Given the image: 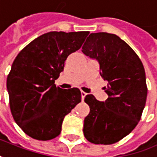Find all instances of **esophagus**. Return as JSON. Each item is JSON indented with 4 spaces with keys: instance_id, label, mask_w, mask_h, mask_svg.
Returning a JSON list of instances; mask_svg holds the SVG:
<instances>
[{
    "instance_id": "1",
    "label": "esophagus",
    "mask_w": 157,
    "mask_h": 157,
    "mask_svg": "<svg viewBox=\"0 0 157 157\" xmlns=\"http://www.w3.org/2000/svg\"><path fill=\"white\" fill-rule=\"evenodd\" d=\"M86 93H85V92H81V98H82V100H84L85 99V97H86Z\"/></svg>"
}]
</instances>
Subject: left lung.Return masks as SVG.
Returning a JSON list of instances; mask_svg holds the SVG:
<instances>
[{"mask_svg":"<svg viewBox=\"0 0 157 157\" xmlns=\"http://www.w3.org/2000/svg\"><path fill=\"white\" fill-rule=\"evenodd\" d=\"M82 52L98 62L101 76L109 82L105 101L93 94L85 97L90 112L84 120V135L94 144H113L140 120L147 94L144 67L128 44L108 33H91Z\"/></svg>","mask_w":157,"mask_h":157,"instance_id":"8db88e82","label":"left lung"}]
</instances>
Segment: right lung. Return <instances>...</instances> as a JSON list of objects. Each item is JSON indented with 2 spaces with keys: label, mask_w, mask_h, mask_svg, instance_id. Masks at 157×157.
Wrapping results in <instances>:
<instances>
[{
  "label": "right lung",
  "mask_w": 157,
  "mask_h": 157,
  "mask_svg": "<svg viewBox=\"0 0 157 157\" xmlns=\"http://www.w3.org/2000/svg\"><path fill=\"white\" fill-rule=\"evenodd\" d=\"M88 32H50L19 52L7 78L14 120L30 137L48 140L58 136L64 117L81 101L78 88L62 89L55 80L69 55L78 50Z\"/></svg>",
  "instance_id": "add662e5"
}]
</instances>
